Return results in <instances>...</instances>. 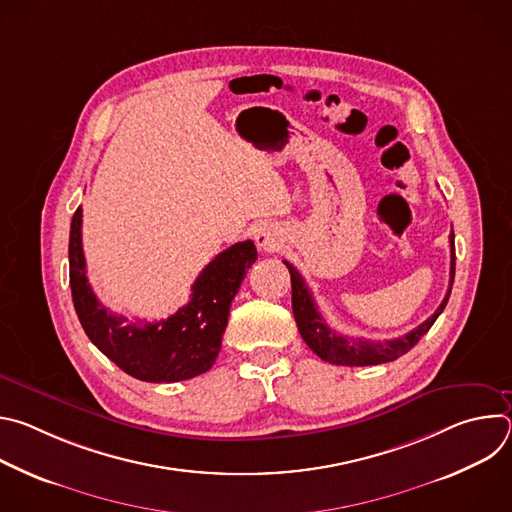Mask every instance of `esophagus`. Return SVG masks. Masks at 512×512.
Listing matches in <instances>:
<instances>
[{
	"label": "esophagus",
	"instance_id": "1",
	"mask_svg": "<svg viewBox=\"0 0 512 512\" xmlns=\"http://www.w3.org/2000/svg\"><path fill=\"white\" fill-rule=\"evenodd\" d=\"M281 243H283V235L273 225H265V227L257 229V233H255V245L261 251H277L281 247Z\"/></svg>",
	"mask_w": 512,
	"mask_h": 512
}]
</instances>
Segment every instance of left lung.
Here are the masks:
<instances>
[{
    "label": "left lung",
    "mask_w": 512,
    "mask_h": 512,
    "mask_svg": "<svg viewBox=\"0 0 512 512\" xmlns=\"http://www.w3.org/2000/svg\"><path fill=\"white\" fill-rule=\"evenodd\" d=\"M450 247H452V263H450V287L444 302L440 304L423 324L407 332L405 336L391 338V340H369V338H354V336H342L336 330H332L322 314L318 312V306L310 294V289L304 281V277L298 273V269L283 261L289 269L291 277V310H294V318L298 324V330L304 338V342L326 362L330 364H342V367H371V364H383L397 360L405 352H409L423 334L433 326L450 300L452 285H454V273H456V249H454V231L450 235Z\"/></svg>",
    "instance_id": "left-lung-1"
}]
</instances>
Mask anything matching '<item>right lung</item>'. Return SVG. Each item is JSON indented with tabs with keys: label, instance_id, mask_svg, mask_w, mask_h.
Returning a JSON list of instances; mask_svg holds the SVG:
<instances>
[{
	"label": "right lung",
	"instance_id": "add662e5",
	"mask_svg": "<svg viewBox=\"0 0 512 512\" xmlns=\"http://www.w3.org/2000/svg\"><path fill=\"white\" fill-rule=\"evenodd\" d=\"M83 208L70 223L68 263L72 304L91 342L117 367L145 383H176L206 373L221 350L231 302L257 259L253 241L218 253L192 285L190 302L160 322H127L101 306L87 281Z\"/></svg>",
	"mask_w": 512,
	"mask_h": 512
}]
</instances>
